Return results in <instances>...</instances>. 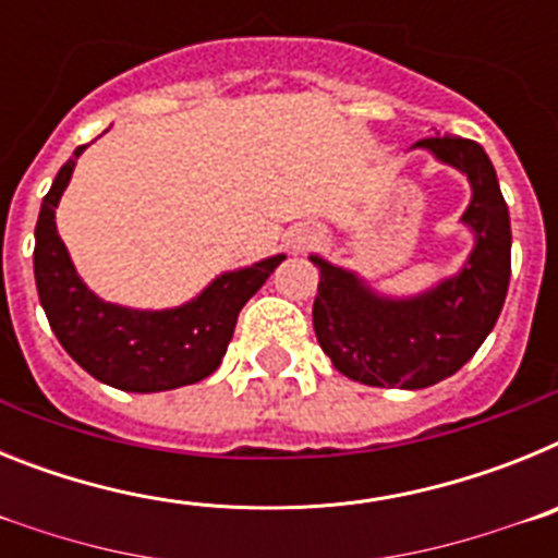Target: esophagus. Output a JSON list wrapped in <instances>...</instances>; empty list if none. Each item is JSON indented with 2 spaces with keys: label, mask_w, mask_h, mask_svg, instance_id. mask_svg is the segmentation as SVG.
<instances>
[{
  "label": "esophagus",
  "mask_w": 558,
  "mask_h": 558,
  "mask_svg": "<svg viewBox=\"0 0 558 558\" xmlns=\"http://www.w3.org/2000/svg\"><path fill=\"white\" fill-rule=\"evenodd\" d=\"M318 236H322V231L315 229V226H295V229L288 234V245L293 251H302L307 248L310 243H315Z\"/></svg>",
  "instance_id": "obj_1"
}]
</instances>
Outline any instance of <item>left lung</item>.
I'll return each instance as SVG.
<instances>
[{
	"instance_id": "left-lung-1",
	"label": "left lung",
	"mask_w": 558,
	"mask_h": 558,
	"mask_svg": "<svg viewBox=\"0 0 558 558\" xmlns=\"http://www.w3.org/2000/svg\"><path fill=\"white\" fill-rule=\"evenodd\" d=\"M413 147L470 179L472 201L461 223L475 234V248L463 268L425 293L391 299L374 293L354 270L310 256L322 270L313 327L324 354L354 383L408 391L452 377L481 349L511 279L509 206L486 150L461 136H430Z\"/></svg>"
}]
</instances>
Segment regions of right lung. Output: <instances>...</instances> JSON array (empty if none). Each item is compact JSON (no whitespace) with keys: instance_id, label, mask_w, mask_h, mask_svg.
Returning <instances> with one entry per match:
<instances>
[{"instance_id":"right-lung-1","label":"right lung","mask_w":558,"mask_h":558,"mask_svg":"<svg viewBox=\"0 0 558 558\" xmlns=\"http://www.w3.org/2000/svg\"><path fill=\"white\" fill-rule=\"evenodd\" d=\"M83 150L86 145L58 170L38 211L33 268L49 327L77 366L120 391L153 393L201 383L220 366L236 315L284 254L220 274L181 307L131 310L102 302L77 276L56 226L58 201Z\"/></svg>"}]
</instances>
